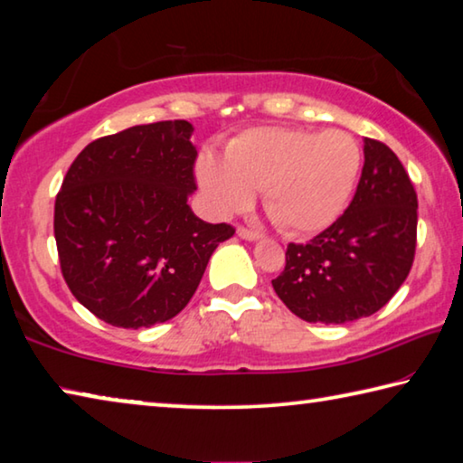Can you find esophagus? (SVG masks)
<instances>
[{"label":"esophagus","mask_w":463,"mask_h":463,"mask_svg":"<svg viewBox=\"0 0 463 463\" xmlns=\"http://www.w3.org/2000/svg\"><path fill=\"white\" fill-rule=\"evenodd\" d=\"M238 236H240L241 240H246V241H256V240H260V233H259V232L246 230V227H238Z\"/></svg>","instance_id":"esophagus-1"}]
</instances>
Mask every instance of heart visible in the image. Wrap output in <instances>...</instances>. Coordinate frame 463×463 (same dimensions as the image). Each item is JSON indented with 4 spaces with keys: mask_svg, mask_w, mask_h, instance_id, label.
<instances>
[{
    "mask_svg": "<svg viewBox=\"0 0 463 463\" xmlns=\"http://www.w3.org/2000/svg\"><path fill=\"white\" fill-rule=\"evenodd\" d=\"M360 167V146L347 132L260 126L227 142L225 159L201 153L196 177L215 215L248 207L260 188L262 204L283 232L312 233L341 215Z\"/></svg>",
    "mask_w": 463,
    "mask_h": 463,
    "instance_id": "obj_1",
    "label": "heart"
}]
</instances>
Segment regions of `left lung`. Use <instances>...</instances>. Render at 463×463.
<instances>
[{
	"mask_svg": "<svg viewBox=\"0 0 463 463\" xmlns=\"http://www.w3.org/2000/svg\"><path fill=\"white\" fill-rule=\"evenodd\" d=\"M416 225V192L402 161L387 145L364 138V167L350 207L308 244L288 246L275 294L308 323L371 317L410 273Z\"/></svg>",
	"mask_w": 463,
	"mask_h": 463,
	"instance_id": "left-lung-1",
	"label": "left lung"
}]
</instances>
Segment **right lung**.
I'll return each instance as SVG.
<instances>
[{
  "instance_id": "add662e5",
  "label": "right lung",
  "mask_w": 463,
  "mask_h": 463,
  "mask_svg": "<svg viewBox=\"0 0 463 463\" xmlns=\"http://www.w3.org/2000/svg\"><path fill=\"white\" fill-rule=\"evenodd\" d=\"M186 119L132 126L78 155L55 198L63 279L101 321L140 329L190 302L236 230L192 213L196 146Z\"/></svg>"
}]
</instances>
